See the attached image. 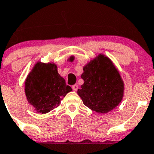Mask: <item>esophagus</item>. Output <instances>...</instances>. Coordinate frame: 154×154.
I'll list each match as a JSON object with an SVG mask.
<instances>
[{"mask_svg":"<svg viewBox=\"0 0 154 154\" xmlns=\"http://www.w3.org/2000/svg\"><path fill=\"white\" fill-rule=\"evenodd\" d=\"M72 89H73L74 91H77L78 90V85H74L72 86Z\"/></svg>","mask_w":154,"mask_h":154,"instance_id":"34e87169","label":"esophagus"}]
</instances>
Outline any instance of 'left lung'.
Here are the masks:
<instances>
[{"instance_id":"1","label":"left lung","mask_w":154,"mask_h":154,"mask_svg":"<svg viewBox=\"0 0 154 154\" xmlns=\"http://www.w3.org/2000/svg\"><path fill=\"white\" fill-rule=\"evenodd\" d=\"M84 83L77 94L89 109L99 113L109 112L122 101L124 82L110 58L99 53L83 66Z\"/></svg>"}]
</instances>
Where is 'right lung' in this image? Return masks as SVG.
<instances>
[{"instance_id": "right-lung-1", "label": "right lung", "mask_w": 154, "mask_h": 154, "mask_svg": "<svg viewBox=\"0 0 154 154\" xmlns=\"http://www.w3.org/2000/svg\"><path fill=\"white\" fill-rule=\"evenodd\" d=\"M72 91L58 74V66L54 62H36L25 80L27 101L37 113L46 114L58 107L62 99Z\"/></svg>"}]
</instances>
